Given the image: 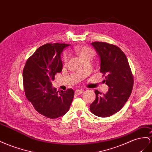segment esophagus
<instances>
[{
  "label": "esophagus",
  "instance_id": "1",
  "mask_svg": "<svg viewBox=\"0 0 152 152\" xmlns=\"http://www.w3.org/2000/svg\"><path fill=\"white\" fill-rule=\"evenodd\" d=\"M83 90L81 89H77L75 90V93L77 94V95H80V94H82L83 93Z\"/></svg>",
  "mask_w": 152,
  "mask_h": 152
}]
</instances>
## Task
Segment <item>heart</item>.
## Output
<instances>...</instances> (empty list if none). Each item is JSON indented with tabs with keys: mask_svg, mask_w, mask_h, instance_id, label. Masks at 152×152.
I'll list each match as a JSON object with an SVG mask.
<instances>
[{
	"mask_svg": "<svg viewBox=\"0 0 152 152\" xmlns=\"http://www.w3.org/2000/svg\"><path fill=\"white\" fill-rule=\"evenodd\" d=\"M77 54L79 56V57L81 58L82 60H83L87 57H92L94 56V52L91 48L86 46H79L77 47L75 49ZM69 56L67 54H64L63 56V63L66 64L68 61Z\"/></svg>",
	"mask_w": 152,
	"mask_h": 152,
	"instance_id": "b5f03b06",
	"label": "heart"
}]
</instances>
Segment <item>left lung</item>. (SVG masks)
I'll use <instances>...</instances> for the list:
<instances>
[{"label":"left lung","mask_w":152,"mask_h":152,"mask_svg":"<svg viewBox=\"0 0 152 152\" xmlns=\"http://www.w3.org/2000/svg\"><path fill=\"white\" fill-rule=\"evenodd\" d=\"M91 44L99 57L100 72L107 75L104 81L109 89L104 95L95 90L96 98L90 105V110L98 117H109L118 112L129 99L133 76L127 57L120 48L105 42Z\"/></svg>","instance_id":"obj_1"}]
</instances>
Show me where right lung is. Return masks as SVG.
<instances>
[{
  "label": "right lung",
  "instance_id": "1",
  "mask_svg": "<svg viewBox=\"0 0 152 152\" xmlns=\"http://www.w3.org/2000/svg\"><path fill=\"white\" fill-rule=\"evenodd\" d=\"M68 44L47 43L39 47L27 61L23 70L26 96L36 111L54 119L66 114L74 96L72 89L57 91L52 82L63 69L61 53Z\"/></svg>",
  "mask_w": 152,
  "mask_h": 152
}]
</instances>
